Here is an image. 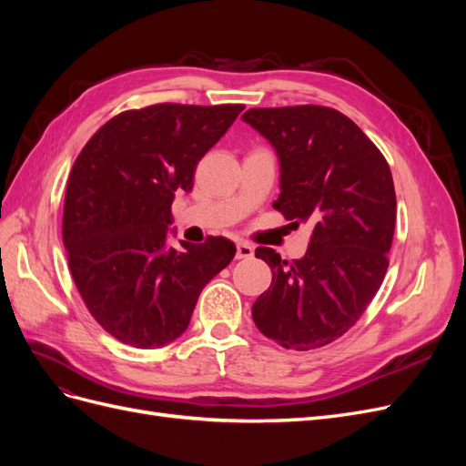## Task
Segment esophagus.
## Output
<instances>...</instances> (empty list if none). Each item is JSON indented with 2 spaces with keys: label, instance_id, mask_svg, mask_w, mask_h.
<instances>
[{
  "label": "esophagus",
  "instance_id": "esophagus-1",
  "mask_svg": "<svg viewBox=\"0 0 466 466\" xmlns=\"http://www.w3.org/2000/svg\"><path fill=\"white\" fill-rule=\"evenodd\" d=\"M252 255H255V248H252L248 243H237V252L235 257L241 260V258H250Z\"/></svg>",
  "mask_w": 466,
  "mask_h": 466
}]
</instances>
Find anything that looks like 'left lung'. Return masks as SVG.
Listing matches in <instances>:
<instances>
[{"label": "left lung", "mask_w": 466, "mask_h": 466, "mask_svg": "<svg viewBox=\"0 0 466 466\" xmlns=\"http://www.w3.org/2000/svg\"><path fill=\"white\" fill-rule=\"evenodd\" d=\"M243 122L278 155L274 208L295 225H313L307 252L293 262L257 248L272 284L252 319L288 350L327 346L354 327L387 274L397 221L390 168L371 139L329 106L250 108Z\"/></svg>", "instance_id": "left-lung-1"}]
</instances>
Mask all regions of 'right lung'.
Returning a JSON list of instances; mask_svg holds the SVG:
<instances>
[{"instance_id":"add662e5","label":"right lung","mask_w":466,"mask_h":466,"mask_svg":"<svg viewBox=\"0 0 466 466\" xmlns=\"http://www.w3.org/2000/svg\"><path fill=\"white\" fill-rule=\"evenodd\" d=\"M243 105H153L110 118L67 180L62 237L89 313L116 340L161 348L188 329L208 281L235 257L225 237L167 243L178 190Z\"/></svg>"}]
</instances>
